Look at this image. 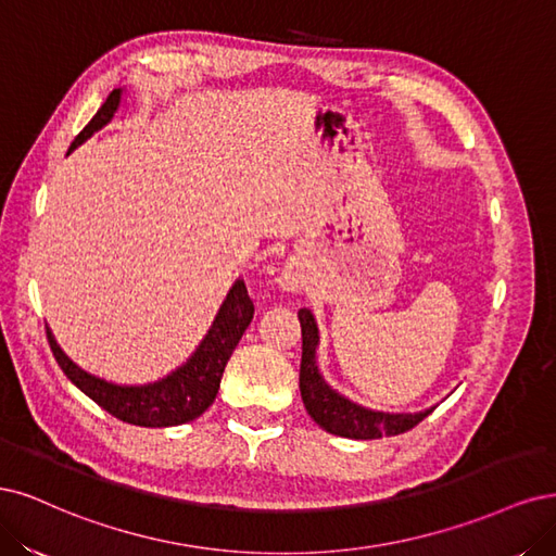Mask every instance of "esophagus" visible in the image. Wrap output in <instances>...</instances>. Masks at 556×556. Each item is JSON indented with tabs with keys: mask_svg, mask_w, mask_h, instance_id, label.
<instances>
[{
	"mask_svg": "<svg viewBox=\"0 0 556 556\" xmlns=\"http://www.w3.org/2000/svg\"><path fill=\"white\" fill-rule=\"evenodd\" d=\"M279 281H281V286H283L286 291H298V283H300V281H298L293 275H283Z\"/></svg>",
	"mask_w": 556,
	"mask_h": 556,
	"instance_id": "obj_1",
	"label": "esophagus"
}]
</instances>
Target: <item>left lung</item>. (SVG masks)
Returning <instances> with one entry per match:
<instances>
[{
  "instance_id": "8db88e82",
  "label": "left lung",
  "mask_w": 556,
  "mask_h": 556,
  "mask_svg": "<svg viewBox=\"0 0 556 556\" xmlns=\"http://www.w3.org/2000/svg\"><path fill=\"white\" fill-rule=\"evenodd\" d=\"M300 328H302V363H300V395L307 414L314 418L318 427L326 432L346 437V439H381L397 437L408 432L425 420L432 408L420 410V414H383V410H371L361 404L339 395L332 390L316 367V346H318V328L309 309H300Z\"/></svg>"
}]
</instances>
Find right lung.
Listing matches in <instances>:
<instances>
[{
	"label": "right lung",
	"instance_id": "1",
	"mask_svg": "<svg viewBox=\"0 0 556 556\" xmlns=\"http://www.w3.org/2000/svg\"><path fill=\"white\" fill-rule=\"evenodd\" d=\"M119 101L122 89H113L97 115L89 119L87 127L71 142L68 152L76 150L94 131L105 127L117 113ZM252 318L254 302L247 293L244 281L238 279L228 291L201 346L193 351L189 361L168 374L166 379L148 386H115L97 379V376L87 374L76 363L68 361L64 351L58 346L50 328H46V334L50 351L66 374V379L80 388L89 400L109 410L111 416L138 427H173L199 418L217 397L228 357L236 351Z\"/></svg>",
	"mask_w": 556,
	"mask_h": 556
}]
</instances>
